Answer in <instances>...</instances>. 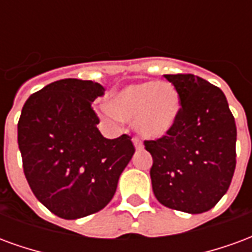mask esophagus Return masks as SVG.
Returning a JSON list of instances; mask_svg holds the SVG:
<instances>
[{
	"instance_id": "obj_1",
	"label": "esophagus",
	"mask_w": 252,
	"mask_h": 252,
	"mask_svg": "<svg viewBox=\"0 0 252 252\" xmlns=\"http://www.w3.org/2000/svg\"><path fill=\"white\" fill-rule=\"evenodd\" d=\"M132 143H133V146H135L137 150H140V148H142V143H140V140H139L137 137H133V139H132Z\"/></svg>"
}]
</instances>
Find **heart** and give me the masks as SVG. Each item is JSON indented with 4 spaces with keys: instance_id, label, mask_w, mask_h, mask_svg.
Segmentation results:
<instances>
[{
    "instance_id": "heart-1",
    "label": "heart",
    "mask_w": 252,
    "mask_h": 252,
    "mask_svg": "<svg viewBox=\"0 0 252 252\" xmlns=\"http://www.w3.org/2000/svg\"><path fill=\"white\" fill-rule=\"evenodd\" d=\"M105 109L112 119L133 120L135 129L143 137L158 139L174 128L181 101L169 83H133L110 94Z\"/></svg>"
}]
</instances>
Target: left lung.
<instances>
[{
    "instance_id": "8db88e82",
    "label": "left lung",
    "mask_w": 252,
    "mask_h": 252,
    "mask_svg": "<svg viewBox=\"0 0 252 252\" xmlns=\"http://www.w3.org/2000/svg\"><path fill=\"white\" fill-rule=\"evenodd\" d=\"M180 95L174 128L144 146L153 157L154 194L191 215L212 209L227 193L236 166V124L220 89L193 74L164 75Z\"/></svg>"
}]
</instances>
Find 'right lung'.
<instances>
[{
  "instance_id": "obj_1",
  "label": "right lung",
  "mask_w": 252,
  "mask_h": 252,
  "mask_svg": "<svg viewBox=\"0 0 252 252\" xmlns=\"http://www.w3.org/2000/svg\"><path fill=\"white\" fill-rule=\"evenodd\" d=\"M105 89L67 78L36 92L23 106L17 140L23 169L37 200L75 220L108 205L135 147L131 136L106 139L92 102Z\"/></svg>"
}]
</instances>
